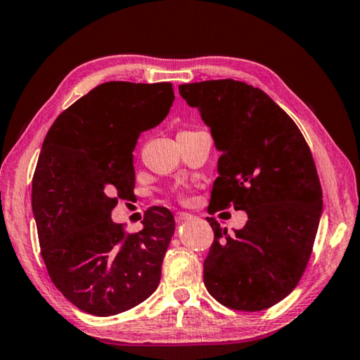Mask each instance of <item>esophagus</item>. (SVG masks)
<instances>
[{
    "label": "esophagus",
    "instance_id": "esophagus-1",
    "mask_svg": "<svg viewBox=\"0 0 360 360\" xmlns=\"http://www.w3.org/2000/svg\"><path fill=\"white\" fill-rule=\"evenodd\" d=\"M193 218V215L191 213H186V212H176L175 213V221L176 223H185V221H188V219H191Z\"/></svg>",
    "mask_w": 360,
    "mask_h": 360
}]
</instances>
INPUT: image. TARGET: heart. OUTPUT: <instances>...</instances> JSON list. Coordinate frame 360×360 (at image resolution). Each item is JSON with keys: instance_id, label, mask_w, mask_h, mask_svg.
<instances>
[{"instance_id": "heart-1", "label": "heart", "mask_w": 360, "mask_h": 360, "mask_svg": "<svg viewBox=\"0 0 360 360\" xmlns=\"http://www.w3.org/2000/svg\"><path fill=\"white\" fill-rule=\"evenodd\" d=\"M175 194H176V198H180V199H184V198H185V194L181 193V191H176Z\"/></svg>"}]
</instances>
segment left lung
Returning <instances> with one entry per match:
<instances>
[{"mask_svg":"<svg viewBox=\"0 0 360 360\" xmlns=\"http://www.w3.org/2000/svg\"><path fill=\"white\" fill-rule=\"evenodd\" d=\"M179 90L221 151L207 210L234 207L248 215L232 234L207 218L213 243L204 285L232 310H266L297 286L313 251L323 190L310 147L294 120L253 85L223 79Z\"/></svg>","mask_w":360,"mask_h":360,"instance_id":"obj_1","label":"left lung"}]
</instances>
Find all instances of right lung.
<instances>
[{"label": "right lung", "instance_id": "obj_1", "mask_svg": "<svg viewBox=\"0 0 360 360\" xmlns=\"http://www.w3.org/2000/svg\"><path fill=\"white\" fill-rule=\"evenodd\" d=\"M169 82H105L63 110L44 139L31 204L50 280L94 316L129 310L155 291L175 221L150 207L139 232L112 221L134 193L132 150L141 132L167 117Z\"/></svg>", "mask_w": 360, "mask_h": 360}]
</instances>
